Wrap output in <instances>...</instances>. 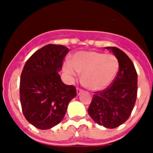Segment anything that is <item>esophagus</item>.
<instances>
[{
	"instance_id": "obj_1",
	"label": "esophagus",
	"mask_w": 153,
	"mask_h": 153,
	"mask_svg": "<svg viewBox=\"0 0 153 153\" xmlns=\"http://www.w3.org/2000/svg\"><path fill=\"white\" fill-rule=\"evenodd\" d=\"M82 92H83V90H81V89L79 88V87H77V88H76V93H77L78 96H79V94L82 93Z\"/></svg>"
}]
</instances>
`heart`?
I'll use <instances>...</instances> for the list:
<instances>
[{
	"mask_svg": "<svg viewBox=\"0 0 153 153\" xmlns=\"http://www.w3.org/2000/svg\"><path fill=\"white\" fill-rule=\"evenodd\" d=\"M118 61L114 55L97 51H79L74 53L71 63L63 64L64 72L70 77L82 74L84 86L93 91L106 89L113 82L118 70Z\"/></svg>",
	"mask_w": 153,
	"mask_h": 153,
	"instance_id": "heart-1",
	"label": "heart"
}]
</instances>
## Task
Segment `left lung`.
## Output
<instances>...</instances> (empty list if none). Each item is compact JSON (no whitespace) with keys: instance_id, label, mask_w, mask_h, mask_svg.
Instances as JSON below:
<instances>
[{"instance_id":"1","label":"left lung","mask_w":153,"mask_h":153,"mask_svg":"<svg viewBox=\"0 0 153 153\" xmlns=\"http://www.w3.org/2000/svg\"><path fill=\"white\" fill-rule=\"evenodd\" d=\"M119 63V71L111 86L95 92L88 113L94 122L113 129L120 126L131 115L137 97V73L129 57L120 49L106 47Z\"/></svg>"}]
</instances>
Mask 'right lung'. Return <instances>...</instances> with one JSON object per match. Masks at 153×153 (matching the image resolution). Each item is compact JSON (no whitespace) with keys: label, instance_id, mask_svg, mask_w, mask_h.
<instances>
[{"label":"right lung","instance_id":"right-lung-1","mask_svg":"<svg viewBox=\"0 0 153 153\" xmlns=\"http://www.w3.org/2000/svg\"><path fill=\"white\" fill-rule=\"evenodd\" d=\"M68 52L63 45L48 44L24 65L20 81L21 107L26 120L37 129H49L60 123L76 96L75 86L64 84L58 74Z\"/></svg>","mask_w":153,"mask_h":153}]
</instances>
